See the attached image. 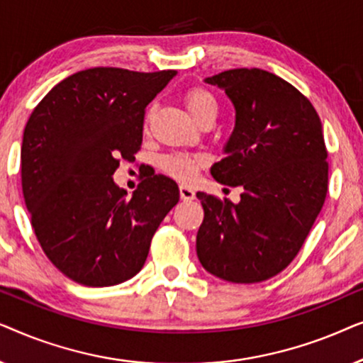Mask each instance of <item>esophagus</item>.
<instances>
[{
  "instance_id": "obj_1",
  "label": "esophagus",
  "mask_w": 363,
  "mask_h": 363,
  "mask_svg": "<svg viewBox=\"0 0 363 363\" xmlns=\"http://www.w3.org/2000/svg\"><path fill=\"white\" fill-rule=\"evenodd\" d=\"M180 198H182L183 201H191V200H195V191H193L190 186L182 185V186H180Z\"/></svg>"
}]
</instances>
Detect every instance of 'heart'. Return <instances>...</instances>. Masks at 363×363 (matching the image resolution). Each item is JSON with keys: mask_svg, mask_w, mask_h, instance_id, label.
Segmentation results:
<instances>
[{"mask_svg": "<svg viewBox=\"0 0 363 363\" xmlns=\"http://www.w3.org/2000/svg\"><path fill=\"white\" fill-rule=\"evenodd\" d=\"M186 111L195 121L203 117H215L218 113V102L210 91L201 87L191 89L185 97ZM203 163L201 157L188 155V153H170L160 160L162 170L180 182H190L196 175L198 167Z\"/></svg>", "mask_w": 363, "mask_h": 363, "instance_id": "b5f03b06", "label": "heart"}]
</instances>
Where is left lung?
Here are the masks:
<instances>
[{
  "label": "left lung",
  "mask_w": 363,
  "mask_h": 363,
  "mask_svg": "<svg viewBox=\"0 0 363 363\" xmlns=\"http://www.w3.org/2000/svg\"><path fill=\"white\" fill-rule=\"evenodd\" d=\"M205 82L225 91L236 113L211 175L245 191L236 205L196 193L205 210L198 259L228 282L266 281L291 264L325 201L320 118L294 86L262 69H231Z\"/></svg>",
  "instance_id": "8db88e82"
}]
</instances>
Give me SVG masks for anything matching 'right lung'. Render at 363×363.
Here are the masks:
<instances>
[{
    "instance_id": "add662e5",
    "label": "right lung",
    "mask_w": 363,
    "mask_h": 363,
    "mask_svg": "<svg viewBox=\"0 0 363 363\" xmlns=\"http://www.w3.org/2000/svg\"><path fill=\"white\" fill-rule=\"evenodd\" d=\"M177 71L94 67L54 86L26 123L21 183L49 261L89 287L116 286L142 269L150 241L180 200L177 183L147 177L130 198L113 182L121 158L140 150L145 107Z\"/></svg>"
}]
</instances>
